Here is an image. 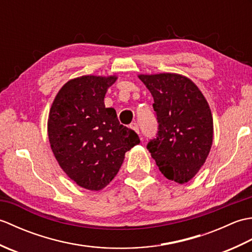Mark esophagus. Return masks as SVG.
I'll return each mask as SVG.
<instances>
[{"label":"esophagus","mask_w":252,"mask_h":252,"mask_svg":"<svg viewBox=\"0 0 252 252\" xmlns=\"http://www.w3.org/2000/svg\"><path fill=\"white\" fill-rule=\"evenodd\" d=\"M131 129L132 130H134L136 133H137V134H140V130H138V125H137V123H132V125H131Z\"/></svg>","instance_id":"obj_1"}]
</instances>
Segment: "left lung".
I'll list each match as a JSON object with an SVG mask.
<instances>
[{"label":"left lung","mask_w":252,"mask_h":252,"mask_svg":"<svg viewBox=\"0 0 252 252\" xmlns=\"http://www.w3.org/2000/svg\"><path fill=\"white\" fill-rule=\"evenodd\" d=\"M154 97L157 137L147 149L165 178L190 181L206 162L212 146L211 109L197 85L179 73L138 74Z\"/></svg>","instance_id":"8db88e82"}]
</instances>
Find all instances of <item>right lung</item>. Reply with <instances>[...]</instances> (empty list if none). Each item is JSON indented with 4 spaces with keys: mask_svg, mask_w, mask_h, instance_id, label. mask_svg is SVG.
<instances>
[{
    "mask_svg": "<svg viewBox=\"0 0 252 252\" xmlns=\"http://www.w3.org/2000/svg\"><path fill=\"white\" fill-rule=\"evenodd\" d=\"M117 76H82L63 85L51 106L47 134L52 152L68 178L82 189L100 190L114 180L125 155L140 143L120 125L105 94Z\"/></svg>",
    "mask_w": 252,
    "mask_h": 252,
    "instance_id": "obj_1",
    "label": "right lung"
}]
</instances>
